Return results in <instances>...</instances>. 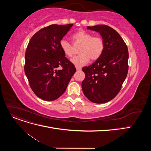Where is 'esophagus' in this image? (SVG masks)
<instances>
[{
	"label": "esophagus",
	"mask_w": 151,
	"mask_h": 151,
	"mask_svg": "<svg viewBox=\"0 0 151 151\" xmlns=\"http://www.w3.org/2000/svg\"><path fill=\"white\" fill-rule=\"evenodd\" d=\"M81 69H82V68H81V67H76V70H77V71H79V70H81Z\"/></svg>",
	"instance_id": "1"
}]
</instances>
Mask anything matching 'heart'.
Instances as JSON below:
<instances>
[{
    "label": "heart",
    "mask_w": 151,
    "mask_h": 151,
    "mask_svg": "<svg viewBox=\"0 0 151 151\" xmlns=\"http://www.w3.org/2000/svg\"><path fill=\"white\" fill-rule=\"evenodd\" d=\"M74 45H80L79 55L70 59V62L76 67H81L86 65L89 60H96L103 53L104 43L99 36H93L89 32L81 30L76 32L71 36ZM60 47L67 57H71L73 55L72 45L66 40L60 42Z\"/></svg>",
    "instance_id": "1"
}]
</instances>
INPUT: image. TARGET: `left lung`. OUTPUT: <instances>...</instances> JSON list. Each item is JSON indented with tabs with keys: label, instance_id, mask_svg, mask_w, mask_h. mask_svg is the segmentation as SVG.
Segmentation results:
<instances>
[{
	"label": "left lung",
	"instance_id": "8db88e82",
	"mask_svg": "<svg viewBox=\"0 0 151 151\" xmlns=\"http://www.w3.org/2000/svg\"><path fill=\"white\" fill-rule=\"evenodd\" d=\"M97 31L104 43L103 53L92 65L83 68L86 77L82 82L84 94L91 102L104 103L115 98L127 76L129 51L120 35L104 24L88 26Z\"/></svg>",
	"mask_w": 151,
	"mask_h": 151
}]
</instances>
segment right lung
<instances>
[{
  "label": "right lung",
  "mask_w": 151,
  "mask_h": 151,
  "mask_svg": "<svg viewBox=\"0 0 151 151\" xmlns=\"http://www.w3.org/2000/svg\"><path fill=\"white\" fill-rule=\"evenodd\" d=\"M73 24H52L32 36L25 53L24 72L34 93L45 101H53L66 90L76 72L65 57L60 42ZM60 66L62 70L56 68Z\"/></svg>",
  "instance_id": "right-lung-1"
}]
</instances>
